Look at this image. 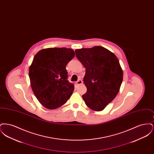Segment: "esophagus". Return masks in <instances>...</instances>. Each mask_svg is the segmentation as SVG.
<instances>
[{
  "mask_svg": "<svg viewBox=\"0 0 154 154\" xmlns=\"http://www.w3.org/2000/svg\"><path fill=\"white\" fill-rule=\"evenodd\" d=\"M76 84H77V85H80L81 84H82V81L81 80H79L77 81V82H76Z\"/></svg>",
  "mask_w": 154,
  "mask_h": 154,
  "instance_id": "1",
  "label": "esophagus"
}]
</instances>
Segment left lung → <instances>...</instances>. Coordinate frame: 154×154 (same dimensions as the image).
<instances>
[{"instance_id":"obj_1","label":"left lung","mask_w":154,"mask_h":154,"mask_svg":"<svg viewBox=\"0 0 154 154\" xmlns=\"http://www.w3.org/2000/svg\"><path fill=\"white\" fill-rule=\"evenodd\" d=\"M75 52L86 69L83 81L87 91L82 98L91 110L102 111L116 97L123 80L119 60L100 46L78 49Z\"/></svg>"}]
</instances>
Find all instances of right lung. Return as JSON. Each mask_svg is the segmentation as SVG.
Returning <instances> with one entry per match:
<instances>
[{
    "label": "right lung",
    "instance_id": "1",
    "mask_svg": "<svg viewBox=\"0 0 154 154\" xmlns=\"http://www.w3.org/2000/svg\"><path fill=\"white\" fill-rule=\"evenodd\" d=\"M75 55L72 49L49 48L38 52L29 70L31 87L44 107L53 110L63 105L73 94L66 66Z\"/></svg>",
    "mask_w": 154,
    "mask_h": 154
}]
</instances>
